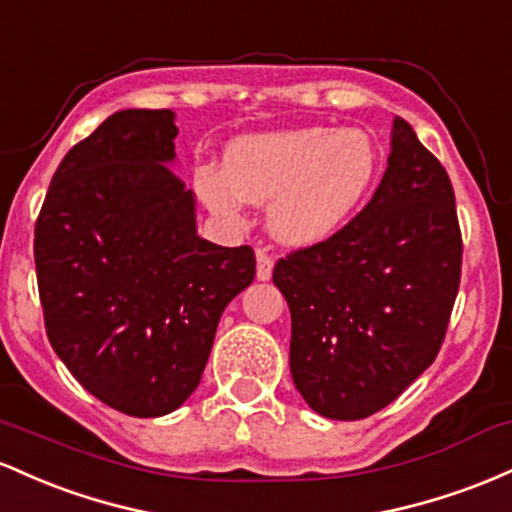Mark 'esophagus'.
I'll use <instances>...</instances> for the list:
<instances>
[{"mask_svg":"<svg viewBox=\"0 0 512 512\" xmlns=\"http://www.w3.org/2000/svg\"><path fill=\"white\" fill-rule=\"evenodd\" d=\"M273 275V256L268 251H256V278L258 280H271Z\"/></svg>","mask_w":512,"mask_h":512,"instance_id":"esophagus-1","label":"esophagus"}]
</instances>
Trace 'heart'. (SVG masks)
<instances>
[{"label": "heart", "instance_id": "obj_1", "mask_svg": "<svg viewBox=\"0 0 512 512\" xmlns=\"http://www.w3.org/2000/svg\"><path fill=\"white\" fill-rule=\"evenodd\" d=\"M380 171L360 130L300 128L239 137L222 171H200L198 193L220 220L239 222L244 200L268 204V229L290 246H312L348 225Z\"/></svg>", "mask_w": 512, "mask_h": 512}]
</instances>
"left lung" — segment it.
I'll list each match as a JSON object with an SVG mask.
<instances>
[{"label":"left lung","mask_w":512,"mask_h":512,"mask_svg":"<svg viewBox=\"0 0 512 512\" xmlns=\"http://www.w3.org/2000/svg\"><path fill=\"white\" fill-rule=\"evenodd\" d=\"M462 278L455 191L394 118L380 186L346 227L273 268L292 317L290 372L319 416L360 421L433 365Z\"/></svg>","instance_id":"left-lung-1"}]
</instances>
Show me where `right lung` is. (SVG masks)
<instances>
[{
	"label": "right lung",
	"mask_w": 512,
	"mask_h": 512,
	"mask_svg": "<svg viewBox=\"0 0 512 512\" xmlns=\"http://www.w3.org/2000/svg\"><path fill=\"white\" fill-rule=\"evenodd\" d=\"M174 113H113L57 166L36 220L45 333L89 394L120 413L176 411L200 384L222 312L254 283L251 246L195 232Z\"/></svg>",
	"instance_id": "add662e5"
}]
</instances>
